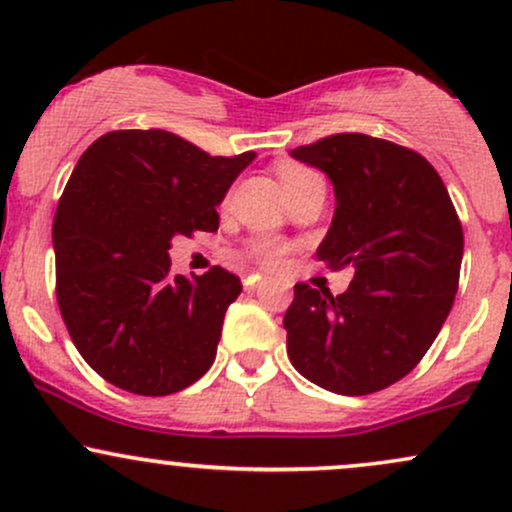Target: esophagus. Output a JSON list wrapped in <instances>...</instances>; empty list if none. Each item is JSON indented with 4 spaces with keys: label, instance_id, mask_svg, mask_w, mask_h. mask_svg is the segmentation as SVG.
Returning <instances> with one entry per match:
<instances>
[{
    "label": "esophagus",
    "instance_id": "1",
    "mask_svg": "<svg viewBox=\"0 0 512 512\" xmlns=\"http://www.w3.org/2000/svg\"><path fill=\"white\" fill-rule=\"evenodd\" d=\"M243 284H245V289H248V291H255L257 286H262V274H248L243 279Z\"/></svg>",
    "mask_w": 512,
    "mask_h": 512
}]
</instances>
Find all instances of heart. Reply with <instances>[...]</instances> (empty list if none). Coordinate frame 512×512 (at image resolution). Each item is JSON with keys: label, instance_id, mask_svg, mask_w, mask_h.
Masks as SVG:
<instances>
[{"label": "heart", "instance_id": "obj_1", "mask_svg": "<svg viewBox=\"0 0 512 512\" xmlns=\"http://www.w3.org/2000/svg\"><path fill=\"white\" fill-rule=\"evenodd\" d=\"M308 175H315V173L313 170L298 166V163H286V166L279 168V180H281V185H284L286 192H289L296 182L308 178ZM250 252H252V257L262 264V267L276 269L281 262H284L286 252H289V245L279 243V240H257V243H252Z\"/></svg>", "mask_w": 512, "mask_h": 512}]
</instances>
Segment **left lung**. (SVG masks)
Returning a JSON list of instances; mask_svg holds the SVG:
<instances>
[{
	"label": "left lung",
	"mask_w": 512,
	"mask_h": 512,
	"mask_svg": "<svg viewBox=\"0 0 512 512\" xmlns=\"http://www.w3.org/2000/svg\"><path fill=\"white\" fill-rule=\"evenodd\" d=\"M291 156L332 180L337 209L317 257L354 281L339 296L293 286L286 351L303 378L337 395L385 390L416 368L450 313L462 223L436 168L407 146L349 132Z\"/></svg>",
	"instance_id": "obj_1"
}]
</instances>
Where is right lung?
<instances>
[{"label": "right lung", "mask_w": 512, "mask_h": 512, "mask_svg": "<svg viewBox=\"0 0 512 512\" xmlns=\"http://www.w3.org/2000/svg\"><path fill=\"white\" fill-rule=\"evenodd\" d=\"M255 151L209 156L163 129L96 139L57 202V303L69 337L101 378L163 397L202 378L223 315L243 291L236 274L170 272V240L219 231L216 207Z\"/></svg>", "instance_id": "obj_1"}]
</instances>
